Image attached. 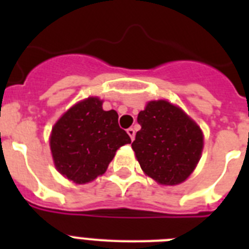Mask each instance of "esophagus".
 <instances>
[{
  "label": "esophagus",
  "mask_w": 249,
  "mask_h": 249,
  "mask_svg": "<svg viewBox=\"0 0 249 249\" xmlns=\"http://www.w3.org/2000/svg\"><path fill=\"white\" fill-rule=\"evenodd\" d=\"M127 133H128V136H129V137H131V141L135 140V135H136L135 129H133V128H128V129H127Z\"/></svg>",
  "instance_id": "34e87169"
}]
</instances>
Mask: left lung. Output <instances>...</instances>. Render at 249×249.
Masks as SVG:
<instances>
[{
    "label": "left lung",
    "mask_w": 249,
    "mask_h": 249,
    "mask_svg": "<svg viewBox=\"0 0 249 249\" xmlns=\"http://www.w3.org/2000/svg\"><path fill=\"white\" fill-rule=\"evenodd\" d=\"M141 129L132 143L144 173L160 184L181 183L198 163L203 148L199 127L167 101H152L138 113Z\"/></svg>",
    "instance_id": "left-lung-1"
}]
</instances>
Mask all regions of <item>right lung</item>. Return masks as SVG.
Wrapping results in <instances>:
<instances>
[{
    "instance_id": "right-lung-1",
    "label": "right lung",
    "mask_w": 249,
    "mask_h": 249,
    "mask_svg": "<svg viewBox=\"0 0 249 249\" xmlns=\"http://www.w3.org/2000/svg\"><path fill=\"white\" fill-rule=\"evenodd\" d=\"M50 143L58 172L81 184L105 173L116 151L131 138L118 124L117 112L103 111L102 101L89 97L59 118Z\"/></svg>"
}]
</instances>
